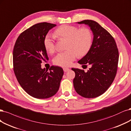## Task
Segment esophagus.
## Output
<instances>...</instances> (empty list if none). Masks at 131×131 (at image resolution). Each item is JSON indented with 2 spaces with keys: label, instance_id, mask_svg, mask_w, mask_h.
Masks as SVG:
<instances>
[{
  "label": "esophagus",
  "instance_id": "1",
  "mask_svg": "<svg viewBox=\"0 0 131 131\" xmlns=\"http://www.w3.org/2000/svg\"><path fill=\"white\" fill-rule=\"evenodd\" d=\"M70 70L69 68H63V70L64 72H67L68 71H69Z\"/></svg>",
  "mask_w": 131,
  "mask_h": 131
}]
</instances>
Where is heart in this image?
Instances as JSON below:
<instances>
[{
  "instance_id": "1",
  "label": "heart",
  "mask_w": 131,
  "mask_h": 131,
  "mask_svg": "<svg viewBox=\"0 0 131 131\" xmlns=\"http://www.w3.org/2000/svg\"><path fill=\"white\" fill-rule=\"evenodd\" d=\"M54 35L59 39H67V50L58 53L53 59L55 64L67 67L70 66L73 61L80 56L86 55L91 48L92 34L87 28H79L75 26L63 25L58 28ZM44 46L49 53L55 50V44L52 36L47 35L44 39Z\"/></svg>"
}]
</instances>
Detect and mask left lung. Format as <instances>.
<instances>
[{
  "mask_svg": "<svg viewBox=\"0 0 131 131\" xmlns=\"http://www.w3.org/2000/svg\"><path fill=\"white\" fill-rule=\"evenodd\" d=\"M88 25L93 35L88 52L78 61L80 64L91 67L87 72L72 68L75 71L73 80L76 92L85 98L96 97L108 89L115 77L119 52L114 39L104 28L92 20L78 22Z\"/></svg>",
  "mask_w": 131,
  "mask_h": 131,
  "instance_id": "1",
  "label": "left lung"
}]
</instances>
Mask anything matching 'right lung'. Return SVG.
I'll return each mask as SVG.
<instances>
[{
	"mask_svg": "<svg viewBox=\"0 0 131 131\" xmlns=\"http://www.w3.org/2000/svg\"><path fill=\"white\" fill-rule=\"evenodd\" d=\"M56 24L40 23L23 32L18 37L13 51V63L20 86L30 96L47 99L58 91L63 70L57 66L42 69V61L48 60L44 39Z\"/></svg>",
	"mask_w": 131,
	"mask_h": 131,
	"instance_id": "add662e5",
	"label": "right lung"
}]
</instances>
